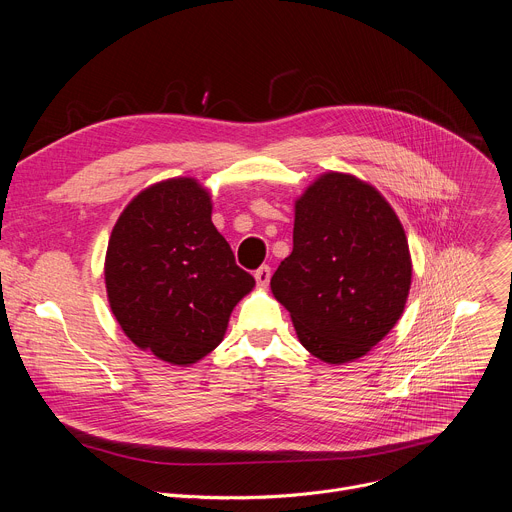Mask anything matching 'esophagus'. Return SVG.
Segmentation results:
<instances>
[{
    "label": "esophagus",
    "instance_id": "34e87169",
    "mask_svg": "<svg viewBox=\"0 0 512 512\" xmlns=\"http://www.w3.org/2000/svg\"><path fill=\"white\" fill-rule=\"evenodd\" d=\"M255 279H257V285H259V287H267V285H269V279H271V267H269V265H261V267L255 271Z\"/></svg>",
    "mask_w": 512,
    "mask_h": 512
}]
</instances>
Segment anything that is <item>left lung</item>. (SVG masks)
<instances>
[{
	"mask_svg": "<svg viewBox=\"0 0 512 512\" xmlns=\"http://www.w3.org/2000/svg\"><path fill=\"white\" fill-rule=\"evenodd\" d=\"M411 253L399 216L369 182L320 174L296 200L294 251L271 277L302 346L328 364L352 362L401 318Z\"/></svg>",
	"mask_w": 512,
	"mask_h": 512,
	"instance_id": "obj_1",
	"label": "left lung"
}]
</instances>
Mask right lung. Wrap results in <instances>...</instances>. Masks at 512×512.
I'll return each mask as SVG.
<instances>
[{
	"instance_id": "add662e5",
	"label": "right lung",
	"mask_w": 512,
	"mask_h": 512,
	"mask_svg": "<svg viewBox=\"0 0 512 512\" xmlns=\"http://www.w3.org/2000/svg\"><path fill=\"white\" fill-rule=\"evenodd\" d=\"M210 216V192L196 178H168L123 208L107 245L115 320L137 348L176 367L223 342L235 306L255 287Z\"/></svg>"
}]
</instances>
